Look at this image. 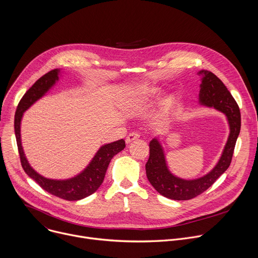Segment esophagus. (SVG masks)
Masks as SVG:
<instances>
[{
  "label": "esophagus",
  "instance_id": "1",
  "mask_svg": "<svg viewBox=\"0 0 258 258\" xmlns=\"http://www.w3.org/2000/svg\"><path fill=\"white\" fill-rule=\"evenodd\" d=\"M139 138H140V134L137 133V132H133V133L128 134V136L126 137L125 143H126V144H130V143H132L133 141H135V140H137V139H139Z\"/></svg>",
  "mask_w": 258,
  "mask_h": 258
}]
</instances>
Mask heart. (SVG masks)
I'll list each match as a JSON object with an SVG mask.
<instances>
[{
  "label": "heart",
  "instance_id": "obj_1",
  "mask_svg": "<svg viewBox=\"0 0 258 258\" xmlns=\"http://www.w3.org/2000/svg\"><path fill=\"white\" fill-rule=\"evenodd\" d=\"M156 93H157V90H155V89H154V90H151V91H149V94L147 95V96H146L144 99H147V97H148V96H152V95H155Z\"/></svg>",
  "mask_w": 258,
  "mask_h": 258
}]
</instances>
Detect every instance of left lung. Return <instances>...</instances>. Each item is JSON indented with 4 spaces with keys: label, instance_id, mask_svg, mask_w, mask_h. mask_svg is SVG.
Returning a JSON list of instances; mask_svg holds the SVG:
<instances>
[{
    "label": "left lung",
    "instance_id": "obj_1",
    "mask_svg": "<svg viewBox=\"0 0 258 258\" xmlns=\"http://www.w3.org/2000/svg\"><path fill=\"white\" fill-rule=\"evenodd\" d=\"M202 77L199 100L207 107H213L228 117L230 136L222 157L214 168L206 175L197 179H182L170 173L166 166L163 149L157 139L150 142V156L146 163V174L154 189L162 196L172 200H189L205 192L230 166L235 145L241 128L240 109L224 83L214 73L201 70Z\"/></svg>",
    "mask_w": 258,
    "mask_h": 258
}]
</instances>
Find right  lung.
Instances as JSON below:
<instances>
[{"label": "right lung", "instance_id": "obj_1", "mask_svg": "<svg viewBox=\"0 0 258 258\" xmlns=\"http://www.w3.org/2000/svg\"><path fill=\"white\" fill-rule=\"evenodd\" d=\"M59 71L60 69H53L49 71L45 76H43L36 81L32 85V87L24 94L16 109L14 128L18 152L20 156V162L28 176H30L33 180L38 182L48 193L64 200L77 201L92 195L98 190V188L101 186V183L104 180L105 173L110 161H111L114 155H116L117 153L124 149L125 142L123 141V139H121L116 142L102 146L97 152V154L95 155V157L93 158V160L91 161V163L87 166V168L79 175L69 179H49L42 176L31 168V166L25 158L21 146V118L25 110H27L35 101H38L40 98H42L52 88V86L55 85L56 81L59 80Z\"/></svg>", "mask_w": 258, "mask_h": 258}]
</instances>
